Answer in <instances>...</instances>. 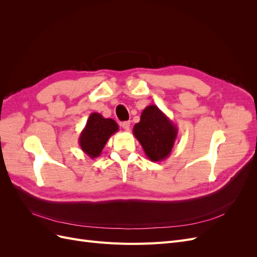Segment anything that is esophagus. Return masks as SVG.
Here are the masks:
<instances>
[{"instance_id":"obj_1","label":"esophagus","mask_w":257,"mask_h":257,"mask_svg":"<svg viewBox=\"0 0 257 257\" xmlns=\"http://www.w3.org/2000/svg\"><path fill=\"white\" fill-rule=\"evenodd\" d=\"M122 127H123L124 131H130V128H131V122L130 121L123 122L122 123Z\"/></svg>"}]
</instances>
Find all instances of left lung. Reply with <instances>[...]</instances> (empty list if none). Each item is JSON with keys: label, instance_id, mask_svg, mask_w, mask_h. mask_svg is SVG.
Masks as SVG:
<instances>
[{"label": "left lung", "instance_id": "obj_1", "mask_svg": "<svg viewBox=\"0 0 257 257\" xmlns=\"http://www.w3.org/2000/svg\"><path fill=\"white\" fill-rule=\"evenodd\" d=\"M133 134L148 159L162 162L172 153L178 127L157 105H149L143 110L141 121L134 125Z\"/></svg>", "mask_w": 257, "mask_h": 257}]
</instances>
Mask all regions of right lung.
I'll return each mask as SVG.
<instances>
[{
	"label": "right lung",
	"instance_id": "add662e5",
	"mask_svg": "<svg viewBox=\"0 0 257 257\" xmlns=\"http://www.w3.org/2000/svg\"><path fill=\"white\" fill-rule=\"evenodd\" d=\"M118 131L119 125L113 119L92 112L78 139L81 150L91 159L99 157L108 139Z\"/></svg>",
	"mask_w": 257,
	"mask_h": 257
}]
</instances>
